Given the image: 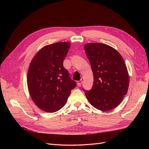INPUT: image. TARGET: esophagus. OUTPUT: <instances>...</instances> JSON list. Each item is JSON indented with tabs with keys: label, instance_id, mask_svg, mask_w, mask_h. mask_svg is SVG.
<instances>
[{
	"label": "esophagus",
	"instance_id": "esophagus-1",
	"mask_svg": "<svg viewBox=\"0 0 149 149\" xmlns=\"http://www.w3.org/2000/svg\"><path fill=\"white\" fill-rule=\"evenodd\" d=\"M82 83H83V81L81 79L79 80V81H77V85L78 86H81V85Z\"/></svg>",
	"mask_w": 149,
	"mask_h": 149
}]
</instances>
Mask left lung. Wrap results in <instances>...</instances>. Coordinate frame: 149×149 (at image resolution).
Here are the masks:
<instances>
[{
    "label": "left lung",
    "instance_id": "left-lung-1",
    "mask_svg": "<svg viewBox=\"0 0 149 149\" xmlns=\"http://www.w3.org/2000/svg\"><path fill=\"white\" fill-rule=\"evenodd\" d=\"M84 51L91 64L94 83L85 95L91 104L102 111L118 106L127 93L129 77L123 57L103 43H86Z\"/></svg>",
    "mask_w": 149,
    "mask_h": 149
}]
</instances>
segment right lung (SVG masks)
Here are the masks:
<instances>
[{
  "label": "right lung",
  "instance_id": "obj_1",
  "mask_svg": "<svg viewBox=\"0 0 149 149\" xmlns=\"http://www.w3.org/2000/svg\"><path fill=\"white\" fill-rule=\"evenodd\" d=\"M70 47L69 42H59L42 48L31 60L27 74L30 96L40 109L48 112L63 107L74 89L72 80L63 63Z\"/></svg>",
  "mask_w": 149,
  "mask_h": 149
}]
</instances>
